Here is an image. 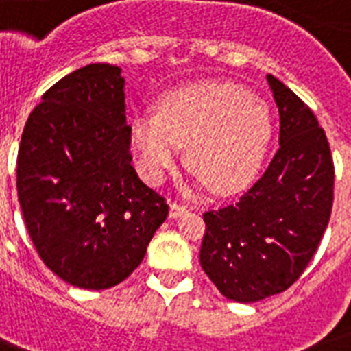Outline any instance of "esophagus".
Instances as JSON below:
<instances>
[{
  "label": "esophagus",
  "instance_id": "34e87169",
  "mask_svg": "<svg viewBox=\"0 0 351 351\" xmlns=\"http://www.w3.org/2000/svg\"><path fill=\"white\" fill-rule=\"evenodd\" d=\"M186 211H187L186 204L171 202V206H169V217H171V219H176V217H180V215L186 213Z\"/></svg>",
  "mask_w": 351,
  "mask_h": 351
}]
</instances>
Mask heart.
<instances>
[{
  "label": "heart",
  "mask_w": 351,
  "mask_h": 351,
  "mask_svg": "<svg viewBox=\"0 0 351 351\" xmlns=\"http://www.w3.org/2000/svg\"><path fill=\"white\" fill-rule=\"evenodd\" d=\"M271 138L267 106L233 84H195L165 95L156 114L132 120L140 169L160 184L187 145L189 169L217 195L244 189L261 167Z\"/></svg>",
  "instance_id": "1"
}]
</instances>
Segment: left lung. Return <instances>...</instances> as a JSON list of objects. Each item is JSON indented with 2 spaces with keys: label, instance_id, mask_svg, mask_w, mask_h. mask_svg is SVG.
<instances>
[{
  "label": "left lung",
  "instance_id": "8db88e82",
  "mask_svg": "<svg viewBox=\"0 0 351 351\" xmlns=\"http://www.w3.org/2000/svg\"><path fill=\"white\" fill-rule=\"evenodd\" d=\"M280 114L278 149L264 175L237 200L204 213L200 264L224 297L256 302L302 275L330 222L332 151L315 114L267 74Z\"/></svg>",
  "mask_w": 351,
  "mask_h": 351
}]
</instances>
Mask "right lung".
Returning <instances> with one entry per match:
<instances>
[{"mask_svg": "<svg viewBox=\"0 0 351 351\" xmlns=\"http://www.w3.org/2000/svg\"><path fill=\"white\" fill-rule=\"evenodd\" d=\"M121 69L90 63L41 96L18 151L30 240L65 282L107 289L131 275L169 215L131 165Z\"/></svg>", "mask_w": 351, "mask_h": 351, "instance_id": "add662e5", "label": "right lung"}]
</instances>
